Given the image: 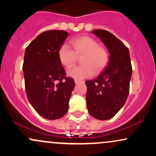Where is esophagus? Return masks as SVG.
I'll return each mask as SVG.
<instances>
[{
    "label": "esophagus",
    "instance_id": "esophagus-1",
    "mask_svg": "<svg viewBox=\"0 0 156 156\" xmlns=\"http://www.w3.org/2000/svg\"><path fill=\"white\" fill-rule=\"evenodd\" d=\"M80 82H83V81H81V80H75V83H76V84L79 83Z\"/></svg>",
    "mask_w": 156,
    "mask_h": 156
}]
</instances>
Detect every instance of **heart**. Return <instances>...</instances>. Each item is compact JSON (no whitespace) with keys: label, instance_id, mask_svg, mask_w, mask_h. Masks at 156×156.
<instances>
[{"label":"heart","instance_id":"1","mask_svg":"<svg viewBox=\"0 0 156 156\" xmlns=\"http://www.w3.org/2000/svg\"><path fill=\"white\" fill-rule=\"evenodd\" d=\"M72 49L64 44L58 51V57L62 64L69 68L77 60V55H83L82 65L76 66L67 71V75L76 80H80L92 76L105 67L108 59V52L104 48L98 45L95 39L89 37H81L72 41Z\"/></svg>","mask_w":156,"mask_h":156}]
</instances>
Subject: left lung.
<instances>
[{
    "label": "left lung",
    "instance_id": "8db88e82",
    "mask_svg": "<svg viewBox=\"0 0 156 156\" xmlns=\"http://www.w3.org/2000/svg\"><path fill=\"white\" fill-rule=\"evenodd\" d=\"M108 49L109 60L100 76L85 82L87 105L91 116L100 120L114 117L124 105L129 94L132 66L128 48L105 30H94Z\"/></svg>",
    "mask_w": 156,
    "mask_h": 156
}]
</instances>
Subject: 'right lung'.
<instances>
[{"mask_svg": "<svg viewBox=\"0 0 156 156\" xmlns=\"http://www.w3.org/2000/svg\"><path fill=\"white\" fill-rule=\"evenodd\" d=\"M69 34L60 30L44 31L28 44L23 70L27 98L40 116L57 119L67 114L75 87L66 77L58 51Z\"/></svg>", "mask_w": 156, "mask_h": 156, "instance_id": "obj_1", "label": "right lung"}]
</instances>
